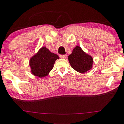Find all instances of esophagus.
<instances>
[{
  "instance_id": "1",
  "label": "esophagus",
  "mask_w": 124,
  "mask_h": 124,
  "mask_svg": "<svg viewBox=\"0 0 124 124\" xmlns=\"http://www.w3.org/2000/svg\"><path fill=\"white\" fill-rule=\"evenodd\" d=\"M61 58H63V59H65L66 58V55H61L59 56Z\"/></svg>"
}]
</instances>
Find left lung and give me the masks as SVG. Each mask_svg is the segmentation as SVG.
I'll use <instances>...</instances> for the list:
<instances>
[{
	"instance_id": "left-lung-1",
	"label": "left lung",
	"mask_w": 124,
	"mask_h": 124,
	"mask_svg": "<svg viewBox=\"0 0 124 124\" xmlns=\"http://www.w3.org/2000/svg\"><path fill=\"white\" fill-rule=\"evenodd\" d=\"M68 61L71 67L79 73L86 72L93 66L92 57L79 46L73 48L72 54L68 56Z\"/></svg>"
}]
</instances>
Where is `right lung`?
I'll return each instance as SVG.
<instances>
[{
    "label": "right lung",
    "mask_w": 124,
    "mask_h": 124,
    "mask_svg": "<svg viewBox=\"0 0 124 124\" xmlns=\"http://www.w3.org/2000/svg\"><path fill=\"white\" fill-rule=\"evenodd\" d=\"M58 59L59 57L56 54L51 52L45 46L42 47L30 59L31 73L39 78L47 77Z\"/></svg>",
    "instance_id": "1"
}]
</instances>
